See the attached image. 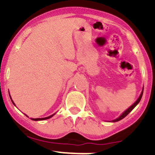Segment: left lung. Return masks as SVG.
Wrapping results in <instances>:
<instances>
[{"label":"left lung","instance_id":"8db88e82","mask_svg":"<svg viewBox=\"0 0 155 155\" xmlns=\"http://www.w3.org/2000/svg\"><path fill=\"white\" fill-rule=\"evenodd\" d=\"M143 91H142V92H141V94H140V97H139V98H138V99L137 100L136 102H134V103L133 104V105H131L130 107L129 108V109H127V110H126L125 112H124V113H123V114H122L121 116H120V117H119V118H117V119H116V120H113V122H117V121H120V120H121L122 119H124V117H126V116H127V115L129 114V113H130L131 111H132L133 109H134V107H135V106H136V105H137V104L139 103V102H140V99H141V98H142V95H143Z\"/></svg>","mask_w":155,"mask_h":155}]
</instances>
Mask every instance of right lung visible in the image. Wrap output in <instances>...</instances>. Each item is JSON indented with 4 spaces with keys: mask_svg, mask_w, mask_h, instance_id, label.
I'll use <instances>...</instances> for the list:
<instances>
[{
    "mask_svg": "<svg viewBox=\"0 0 155 155\" xmlns=\"http://www.w3.org/2000/svg\"><path fill=\"white\" fill-rule=\"evenodd\" d=\"M9 95H10V94H9ZM11 98V97H10ZM11 99H12V98H11ZM12 103L14 104V105H15V103H14V102L13 101H12ZM53 115H51V116H48V117H46V118H37V119H32V120H35V121H37V120H47V119H50V118H51L52 116H53Z\"/></svg>",
    "mask_w": 155,
    "mask_h": 155,
    "instance_id": "obj_1",
    "label": "right lung"
}]
</instances>
